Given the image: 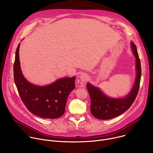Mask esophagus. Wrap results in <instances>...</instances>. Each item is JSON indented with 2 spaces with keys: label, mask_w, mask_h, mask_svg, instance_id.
Masks as SVG:
<instances>
[{
  "label": "esophagus",
  "mask_w": 153,
  "mask_h": 153,
  "mask_svg": "<svg viewBox=\"0 0 153 153\" xmlns=\"http://www.w3.org/2000/svg\"><path fill=\"white\" fill-rule=\"evenodd\" d=\"M89 79V76L85 74H82L80 76V80L82 83H85L86 81H87Z\"/></svg>",
  "instance_id": "34e87169"
}]
</instances>
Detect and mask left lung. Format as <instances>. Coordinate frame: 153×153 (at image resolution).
I'll list each match as a JSON object with an SVG mask.
<instances>
[{"mask_svg":"<svg viewBox=\"0 0 153 153\" xmlns=\"http://www.w3.org/2000/svg\"><path fill=\"white\" fill-rule=\"evenodd\" d=\"M133 54L136 57V77L129 94L123 98H112L106 96L99 88L88 83L86 85L91 98V113L94 117L102 120L116 117L129 108L137 95L141 78V65L136 46L131 43Z\"/></svg>","mask_w":153,"mask_h":153,"instance_id":"8db88e82","label":"left lung"}]
</instances>
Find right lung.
I'll return each instance as SVG.
<instances>
[{"label":"right lung","instance_id":"1","mask_svg":"<svg viewBox=\"0 0 153 153\" xmlns=\"http://www.w3.org/2000/svg\"><path fill=\"white\" fill-rule=\"evenodd\" d=\"M20 43L16 49L14 63V79L20 97L28 110L46 119H56L65 113L68 96L75 88V79L64 77L45 86L27 81L22 73L19 61Z\"/></svg>","mask_w":153,"mask_h":153}]
</instances>
